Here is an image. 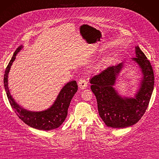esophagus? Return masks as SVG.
<instances>
[{
  "label": "esophagus",
  "instance_id": "34e87169",
  "mask_svg": "<svg viewBox=\"0 0 159 159\" xmlns=\"http://www.w3.org/2000/svg\"><path fill=\"white\" fill-rule=\"evenodd\" d=\"M78 85H79V87L81 89H86L87 87V83L86 80L84 79H80L78 82Z\"/></svg>",
  "mask_w": 159,
  "mask_h": 159
}]
</instances>
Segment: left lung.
<instances>
[{"mask_svg": "<svg viewBox=\"0 0 159 159\" xmlns=\"http://www.w3.org/2000/svg\"><path fill=\"white\" fill-rule=\"evenodd\" d=\"M136 58L142 73L140 88L134 97H121L113 88L117 76L124 67L121 62L109 66L90 81L91 89L96 97L101 119L109 127L124 128L136 124L148 107L154 89V72L151 64L140 48L136 46Z\"/></svg>", "mask_w": 159, "mask_h": 159, "instance_id": "8db88e82", "label": "left lung"}]
</instances>
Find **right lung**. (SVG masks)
I'll list each match as a JSON object with an SVG mask.
<instances>
[{"instance_id": "1", "label": "right lung", "mask_w": 159, "mask_h": 159, "mask_svg": "<svg viewBox=\"0 0 159 159\" xmlns=\"http://www.w3.org/2000/svg\"><path fill=\"white\" fill-rule=\"evenodd\" d=\"M23 48V46H19L12 57L8 64L4 75V85L5 91L12 108L16 114L24 123L30 127L40 130L54 129L58 128L62 125L68 114V109L70 105L71 99L78 90V85L75 80H72L66 83L61 89L54 104L46 110L42 111H31L23 108L11 96L8 87V75L12 64L15 61L17 53Z\"/></svg>"}]
</instances>
